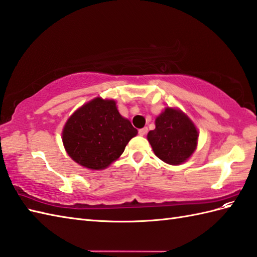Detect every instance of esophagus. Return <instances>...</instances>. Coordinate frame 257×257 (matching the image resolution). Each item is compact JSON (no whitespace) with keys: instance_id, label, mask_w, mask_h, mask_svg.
Masks as SVG:
<instances>
[{"instance_id":"1","label":"esophagus","mask_w":257,"mask_h":257,"mask_svg":"<svg viewBox=\"0 0 257 257\" xmlns=\"http://www.w3.org/2000/svg\"><path fill=\"white\" fill-rule=\"evenodd\" d=\"M147 133H148V128H147V127H144V128L139 129V135L140 136H145Z\"/></svg>"}]
</instances>
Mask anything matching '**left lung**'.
I'll use <instances>...</instances> for the list:
<instances>
[{"mask_svg": "<svg viewBox=\"0 0 257 257\" xmlns=\"http://www.w3.org/2000/svg\"><path fill=\"white\" fill-rule=\"evenodd\" d=\"M198 137L193 122L173 108H166L156 119V128L147 136L156 156L173 166L184 162L193 154Z\"/></svg>", "mask_w": 257, "mask_h": 257, "instance_id": "left-lung-1", "label": "left lung"}]
</instances>
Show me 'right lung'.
Listing matches in <instances>:
<instances>
[{
    "mask_svg": "<svg viewBox=\"0 0 257 257\" xmlns=\"http://www.w3.org/2000/svg\"><path fill=\"white\" fill-rule=\"evenodd\" d=\"M137 134L132 122L119 113L116 102L95 98L67 120L63 143L78 165L100 170L118 159Z\"/></svg>",
    "mask_w": 257,
    "mask_h": 257,
    "instance_id": "right-lung-1",
    "label": "right lung"
}]
</instances>
